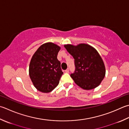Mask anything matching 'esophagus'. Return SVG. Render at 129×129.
<instances>
[{
  "instance_id": "34e87169",
  "label": "esophagus",
  "mask_w": 129,
  "mask_h": 129,
  "mask_svg": "<svg viewBox=\"0 0 129 129\" xmlns=\"http://www.w3.org/2000/svg\"><path fill=\"white\" fill-rule=\"evenodd\" d=\"M65 73H69V68H67V69L65 70Z\"/></svg>"
}]
</instances>
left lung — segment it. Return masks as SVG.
Masks as SVG:
<instances>
[{
	"label": "left lung",
	"mask_w": 129,
	"mask_h": 129,
	"mask_svg": "<svg viewBox=\"0 0 129 129\" xmlns=\"http://www.w3.org/2000/svg\"><path fill=\"white\" fill-rule=\"evenodd\" d=\"M64 47L74 59L75 71L70 74L75 83L85 90L94 89L105 76V67L101 57L94 48L81 44Z\"/></svg>",
	"instance_id": "8db88e82"
}]
</instances>
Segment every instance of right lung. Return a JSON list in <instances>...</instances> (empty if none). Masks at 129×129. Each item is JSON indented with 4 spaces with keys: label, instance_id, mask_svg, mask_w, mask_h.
<instances>
[{
    "label": "right lung",
    "instance_id": "right-lung-1",
    "mask_svg": "<svg viewBox=\"0 0 129 129\" xmlns=\"http://www.w3.org/2000/svg\"><path fill=\"white\" fill-rule=\"evenodd\" d=\"M60 47L52 42L42 45L35 52L29 67V77L39 91L49 93L56 88L63 74L57 56Z\"/></svg>",
    "mask_w": 129,
    "mask_h": 129
}]
</instances>
